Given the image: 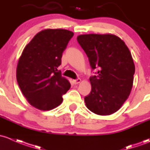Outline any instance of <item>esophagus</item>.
I'll return each mask as SVG.
<instances>
[{
	"label": "esophagus",
	"mask_w": 150,
	"mask_h": 150,
	"mask_svg": "<svg viewBox=\"0 0 150 150\" xmlns=\"http://www.w3.org/2000/svg\"><path fill=\"white\" fill-rule=\"evenodd\" d=\"M73 82L75 84H79V83H80L81 82V79H74V80H73Z\"/></svg>",
	"instance_id": "esophagus-1"
}]
</instances>
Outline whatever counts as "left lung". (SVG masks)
Wrapping results in <instances>:
<instances>
[{
    "label": "left lung",
    "mask_w": 150,
    "mask_h": 150,
    "mask_svg": "<svg viewBox=\"0 0 150 150\" xmlns=\"http://www.w3.org/2000/svg\"><path fill=\"white\" fill-rule=\"evenodd\" d=\"M77 41L85 52L92 70L91 92L84 97L94 113L107 115L118 110L132 91L135 66L124 42L113 35H81Z\"/></svg>",
    "instance_id": "left-lung-1"
}]
</instances>
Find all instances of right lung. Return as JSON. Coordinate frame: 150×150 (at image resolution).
<instances>
[{"label": "right lung", "instance_id": "right-lung-1", "mask_svg": "<svg viewBox=\"0 0 150 150\" xmlns=\"http://www.w3.org/2000/svg\"><path fill=\"white\" fill-rule=\"evenodd\" d=\"M74 33L62 29L42 30L24 47L16 69L17 82L34 107L49 110L63 102L71 84L58 67Z\"/></svg>", "mask_w": 150, "mask_h": 150}]
</instances>
